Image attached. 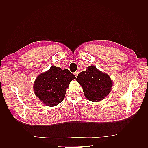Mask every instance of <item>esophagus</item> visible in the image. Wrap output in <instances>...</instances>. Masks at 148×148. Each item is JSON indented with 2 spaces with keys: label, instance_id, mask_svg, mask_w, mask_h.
Here are the masks:
<instances>
[{
  "label": "esophagus",
  "instance_id": "1",
  "mask_svg": "<svg viewBox=\"0 0 148 148\" xmlns=\"http://www.w3.org/2000/svg\"><path fill=\"white\" fill-rule=\"evenodd\" d=\"M74 74L75 75V76H76V77H77V75H78V72H77V71H76V72H74Z\"/></svg>",
  "mask_w": 148,
  "mask_h": 148
}]
</instances>
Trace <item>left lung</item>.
<instances>
[{"mask_svg": "<svg viewBox=\"0 0 148 148\" xmlns=\"http://www.w3.org/2000/svg\"><path fill=\"white\" fill-rule=\"evenodd\" d=\"M76 81L82 86L86 98L90 101L99 102L111 90L112 83L107 74L99 71L95 66H90L78 74Z\"/></svg>", "mask_w": 148, "mask_h": 148, "instance_id": "8db88e82", "label": "left lung"}]
</instances>
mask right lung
Segmentation results:
<instances>
[{
    "label": "right lung",
    "mask_w": 148,
    "mask_h": 148,
    "mask_svg": "<svg viewBox=\"0 0 148 148\" xmlns=\"http://www.w3.org/2000/svg\"><path fill=\"white\" fill-rule=\"evenodd\" d=\"M75 78L68 69L62 70L53 65L37 77L34 85V93L46 106H55L64 100L66 89Z\"/></svg>",
    "instance_id": "right-lung-1"
}]
</instances>
